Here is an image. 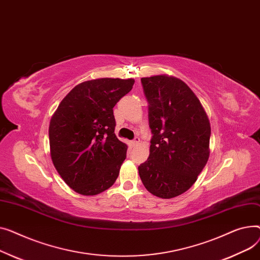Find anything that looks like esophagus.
<instances>
[{
  "mask_svg": "<svg viewBox=\"0 0 260 260\" xmlns=\"http://www.w3.org/2000/svg\"><path fill=\"white\" fill-rule=\"evenodd\" d=\"M140 141H141V140H140V137H137V136H136L133 141H131V145H132L133 147H135V146H137V144L140 143Z\"/></svg>",
  "mask_w": 260,
  "mask_h": 260,
  "instance_id": "1",
  "label": "esophagus"
}]
</instances>
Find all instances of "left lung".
<instances>
[{
  "mask_svg": "<svg viewBox=\"0 0 260 260\" xmlns=\"http://www.w3.org/2000/svg\"><path fill=\"white\" fill-rule=\"evenodd\" d=\"M141 81L153 135L139 173L150 193L169 200L189 190L205 168L210 121L200 100L181 80L164 74Z\"/></svg>",
  "mask_w": 260,
  "mask_h": 260,
  "instance_id": "1",
  "label": "left lung"
}]
</instances>
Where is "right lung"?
I'll use <instances>...</instances> for the list:
<instances>
[{
    "label": "right lung",
    "mask_w": 260,
    "mask_h": 260,
    "mask_svg": "<svg viewBox=\"0 0 260 260\" xmlns=\"http://www.w3.org/2000/svg\"><path fill=\"white\" fill-rule=\"evenodd\" d=\"M133 84V79L108 78L83 82L63 99L52 115L51 159L76 193L96 195L115 182L128 147L114 133L113 107Z\"/></svg>",
    "instance_id": "right-lung-1"
}]
</instances>
